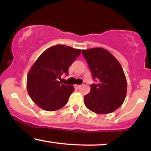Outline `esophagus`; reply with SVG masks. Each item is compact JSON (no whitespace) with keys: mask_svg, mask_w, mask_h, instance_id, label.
Returning <instances> with one entry per match:
<instances>
[{"mask_svg":"<svg viewBox=\"0 0 151 151\" xmlns=\"http://www.w3.org/2000/svg\"><path fill=\"white\" fill-rule=\"evenodd\" d=\"M80 86H81V85H79V84H75V85H74V87H75L76 89H79Z\"/></svg>","mask_w":151,"mask_h":151,"instance_id":"34e87169","label":"esophagus"}]
</instances>
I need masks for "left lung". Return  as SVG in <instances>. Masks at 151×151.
<instances>
[{
  "label": "left lung",
  "mask_w": 151,
  "mask_h": 151,
  "mask_svg": "<svg viewBox=\"0 0 151 151\" xmlns=\"http://www.w3.org/2000/svg\"><path fill=\"white\" fill-rule=\"evenodd\" d=\"M95 84L84 96L86 108L99 114H109L124 103L127 82L122 67L109 51L103 48L82 50Z\"/></svg>",
  "instance_id": "8db88e82"
}]
</instances>
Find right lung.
<instances>
[{
  "label": "right lung",
  "instance_id": "1",
  "mask_svg": "<svg viewBox=\"0 0 151 151\" xmlns=\"http://www.w3.org/2000/svg\"><path fill=\"white\" fill-rule=\"evenodd\" d=\"M81 50L58 45L41 54L31 67L27 78V92L38 106L48 111L62 108L67 103L74 86L62 84V74L68 70Z\"/></svg>",
  "mask_w": 151,
  "mask_h": 151
}]
</instances>
